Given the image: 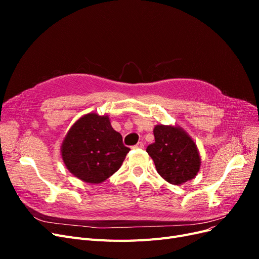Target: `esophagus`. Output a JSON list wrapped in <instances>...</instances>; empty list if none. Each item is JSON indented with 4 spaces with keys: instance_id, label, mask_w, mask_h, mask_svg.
<instances>
[{
    "instance_id": "34e87169",
    "label": "esophagus",
    "mask_w": 259,
    "mask_h": 259,
    "mask_svg": "<svg viewBox=\"0 0 259 259\" xmlns=\"http://www.w3.org/2000/svg\"><path fill=\"white\" fill-rule=\"evenodd\" d=\"M144 148V144L143 143H138L137 145H135L134 147H133V149H135V150H136V149H143Z\"/></svg>"
}]
</instances>
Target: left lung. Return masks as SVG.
<instances>
[{
  "instance_id": "1",
  "label": "left lung",
  "mask_w": 259,
  "mask_h": 259,
  "mask_svg": "<svg viewBox=\"0 0 259 259\" xmlns=\"http://www.w3.org/2000/svg\"><path fill=\"white\" fill-rule=\"evenodd\" d=\"M153 135L155 142L148 146L147 152L163 179L180 186L197 176L201 167L199 149L183 127L158 124Z\"/></svg>"
}]
</instances>
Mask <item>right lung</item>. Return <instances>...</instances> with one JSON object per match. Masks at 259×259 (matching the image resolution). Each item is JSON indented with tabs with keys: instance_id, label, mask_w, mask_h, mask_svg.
Here are the masks:
<instances>
[{
	"instance_id": "add662e5",
	"label": "right lung",
	"mask_w": 259,
	"mask_h": 259,
	"mask_svg": "<svg viewBox=\"0 0 259 259\" xmlns=\"http://www.w3.org/2000/svg\"><path fill=\"white\" fill-rule=\"evenodd\" d=\"M131 150L107 114L86 113L69 128L60 153L67 169L84 183L101 184L119 169Z\"/></svg>"
}]
</instances>
